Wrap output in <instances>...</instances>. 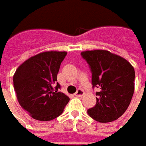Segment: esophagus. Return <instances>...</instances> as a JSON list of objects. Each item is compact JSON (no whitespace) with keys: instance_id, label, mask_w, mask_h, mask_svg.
I'll return each mask as SVG.
<instances>
[{"instance_id":"34e87169","label":"esophagus","mask_w":146,"mask_h":146,"mask_svg":"<svg viewBox=\"0 0 146 146\" xmlns=\"http://www.w3.org/2000/svg\"><path fill=\"white\" fill-rule=\"evenodd\" d=\"M75 96H84V90H82V89H78L77 91H76V92L75 93Z\"/></svg>"}]
</instances>
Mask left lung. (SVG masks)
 <instances>
[{
    "label": "left lung",
    "mask_w": 146,
    "mask_h": 146,
    "mask_svg": "<svg viewBox=\"0 0 146 146\" xmlns=\"http://www.w3.org/2000/svg\"><path fill=\"white\" fill-rule=\"evenodd\" d=\"M81 56L91 69L93 88H99L96 104L88 110V115L101 123L116 121L128 108L134 92L133 66L104 50L83 51Z\"/></svg>",
    "instance_id": "left-lung-1"
}]
</instances>
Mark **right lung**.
<instances>
[{
  "label": "right lung",
  "instance_id": "1",
  "mask_svg": "<svg viewBox=\"0 0 146 146\" xmlns=\"http://www.w3.org/2000/svg\"><path fill=\"white\" fill-rule=\"evenodd\" d=\"M65 51H46L25 60L13 75L17 98L34 119L51 121L60 116L70 99L59 92L57 75Z\"/></svg>",
  "mask_w": 146,
  "mask_h": 146
}]
</instances>
